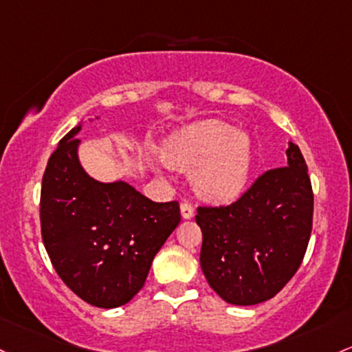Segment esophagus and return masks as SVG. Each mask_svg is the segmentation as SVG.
Instances as JSON below:
<instances>
[{
	"mask_svg": "<svg viewBox=\"0 0 352 352\" xmlns=\"http://www.w3.org/2000/svg\"><path fill=\"white\" fill-rule=\"evenodd\" d=\"M180 214H182V219L188 220V219H192L195 215V208L192 207V204L184 202L182 206H180Z\"/></svg>",
	"mask_w": 352,
	"mask_h": 352,
	"instance_id": "obj_1",
	"label": "esophagus"
}]
</instances>
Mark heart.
<instances>
[{"mask_svg": "<svg viewBox=\"0 0 352 352\" xmlns=\"http://www.w3.org/2000/svg\"><path fill=\"white\" fill-rule=\"evenodd\" d=\"M162 157L170 167L194 168L197 194L210 202H232L249 184L252 142L222 120L208 118L185 125L165 138Z\"/></svg>", "mask_w": 352, "mask_h": 352, "instance_id": "1", "label": "heart"}]
</instances>
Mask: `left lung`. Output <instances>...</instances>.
Listing matches in <instances>:
<instances>
[{"mask_svg":"<svg viewBox=\"0 0 352 352\" xmlns=\"http://www.w3.org/2000/svg\"><path fill=\"white\" fill-rule=\"evenodd\" d=\"M287 167L265 172L237 202L199 207L200 267L226 302L254 306L272 299L299 269L312 229L307 165L289 142Z\"/></svg>","mask_w":352,"mask_h":352,"instance_id":"left-lung-1","label":"left lung"}]
</instances>
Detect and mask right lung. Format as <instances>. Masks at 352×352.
I'll list each match as a JSON object with an SVG mask.
<instances>
[{
	"instance_id": "obj_1",
	"label": "right lung",
	"mask_w": 352,
	"mask_h": 352,
	"mask_svg": "<svg viewBox=\"0 0 352 352\" xmlns=\"http://www.w3.org/2000/svg\"><path fill=\"white\" fill-rule=\"evenodd\" d=\"M82 126L61 138L46 165L41 235L61 280L85 302L113 309L144 287L153 257L179 226L180 208L152 202L123 180L88 175L78 157Z\"/></svg>"
}]
</instances>
